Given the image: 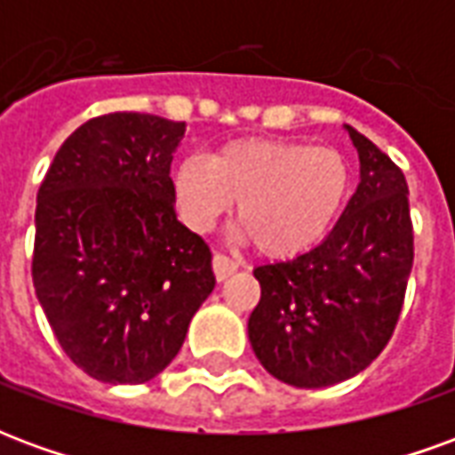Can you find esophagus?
<instances>
[{
    "label": "esophagus",
    "instance_id": "esophagus-1",
    "mask_svg": "<svg viewBox=\"0 0 455 455\" xmlns=\"http://www.w3.org/2000/svg\"><path fill=\"white\" fill-rule=\"evenodd\" d=\"M212 267H214V275H217V280L221 283V280H227V277L234 275L238 266L231 260V258L224 256V253H214V258H212Z\"/></svg>",
    "mask_w": 455,
    "mask_h": 455
}]
</instances>
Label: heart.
<instances>
[{"instance_id":"heart-1","label":"heart","mask_w":455,"mask_h":455,"mask_svg":"<svg viewBox=\"0 0 455 455\" xmlns=\"http://www.w3.org/2000/svg\"><path fill=\"white\" fill-rule=\"evenodd\" d=\"M348 185L346 160L331 146L251 136L212 156H189L172 172L180 219L204 234L234 202L238 236L260 256L292 258L316 246L334 224Z\"/></svg>"}]
</instances>
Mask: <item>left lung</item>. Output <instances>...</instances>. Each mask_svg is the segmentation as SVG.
<instances>
[{
  "instance_id": "1",
  "label": "left lung",
  "mask_w": 455,
  "mask_h": 455,
  "mask_svg": "<svg viewBox=\"0 0 455 455\" xmlns=\"http://www.w3.org/2000/svg\"><path fill=\"white\" fill-rule=\"evenodd\" d=\"M361 182L331 234L309 253L258 266L248 339L273 378L329 387L371 365L400 319L414 260L410 189L372 140L346 126Z\"/></svg>"
}]
</instances>
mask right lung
<instances>
[{
  "instance_id": "right-lung-1",
  "label": "right lung",
  "mask_w": 455,
  "mask_h": 455,
  "mask_svg": "<svg viewBox=\"0 0 455 455\" xmlns=\"http://www.w3.org/2000/svg\"><path fill=\"white\" fill-rule=\"evenodd\" d=\"M185 121L114 112L73 131L38 188L36 297L68 358L112 385L153 380L214 290L180 224L170 163Z\"/></svg>"
}]
</instances>
